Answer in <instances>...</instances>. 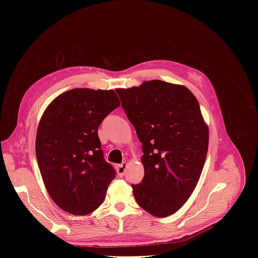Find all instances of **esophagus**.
<instances>
[{"label":"esophagus","instance_id":"34e87169","mask_svg":"<svg viewBox=\"0 0 258 258\" xmlns=\"http://www.w3.org/2000/svg\"><path fill=\"white\" fill-rule=\"evenodd\" d=\"M127 167H128V163L126 162H122L121 165L117 166V173H118L119 176H122L124 174V172L127 171Z\"/></svg>","mask_w":258,"mask_h":258}]
</instances>
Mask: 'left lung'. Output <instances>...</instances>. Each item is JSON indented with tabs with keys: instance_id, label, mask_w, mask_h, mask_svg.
<instances>
[{
	"instance_id": "1",
	"label": "left lung",
	"mask_w": 258,
	"mask_h": 258,
	"mask_svg": "<svg viewBox=\"0 0 258 258\" xmlns=\"http://www.w3.org/2000/svg\"><path fill=\"white\" fill-rule=\"evenodd\" d=\"M142 143V182L131 185L138 205L157 217L181 209L204 169L209 128L198 101L182 85L159 80L116 89Z\"/></svg>"
}]
</instances>
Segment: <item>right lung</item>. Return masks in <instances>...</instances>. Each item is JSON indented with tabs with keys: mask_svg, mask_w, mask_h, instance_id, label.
Returning <instances> with one entry per match:
<instances>
[{
	"mask_svg": "<svg viewBox=\"0 0 258 258\" xmlns=\"http://www.w3.org/2000/svg\"><path fill=\"white\" fill-rule=\"evenodd\" d=\"M119 104L114 90L75 88L58 96L42 116L35 141L38 168L50 198L68 213L93 212L115 178L98 129Z\"/></svg>",
	"mask_w": 258,
	"mask_h": 258,
	"instance_id": "add662e5",
	"label": "right lung"
}]
</instances>
